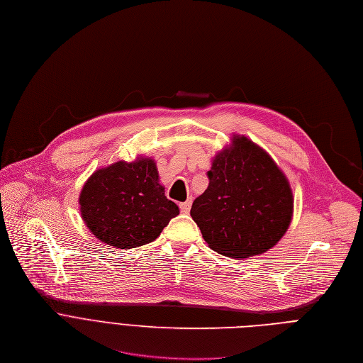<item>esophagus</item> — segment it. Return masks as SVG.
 <instances>
[{
	"instance_id": "esophagus-1",
	"label": "esophagus",
	"mask_w": 363,
	"mask_h": 363,
	"mask_svg": "<svg viewBox=\"0 0 363 363\" xmlns=\"http://www.w3.org/2000/svg\"><path fill=\"white\" fill-rule=\"evenodd\" d=\"M190 207H191V199H187L186 201L180 203V210H182V213H189V211H190Z\"/></svg>"
}]
</instances>
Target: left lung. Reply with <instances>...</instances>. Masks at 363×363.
<instances>
[{"mask_svg": "<svg viewBox=\"0 0 363 363\" xmlns=\"http://www.w3.org/2000/svg\"><path fill=\"white\" fill-rule=\"evenodd\" d=\"M208 186L190 214L214 252L252 257L272 249L287 232L294 194L273 159L245 135L217 153L207 172Z\"/></svg>", "mask_w": 363, "mask_h": 363, "instance_id": "left-lung-1", "label": "left lung"}]
</instances>
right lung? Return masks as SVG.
Instances as JSON below:
<instances>
[{
	"label": "right lung",
	"mask_w": 363,
	"mask_h": 363,
	"mask_svg": "<svg viewBox=\"0 0 363 363\" xmlns=\"http://www.w3.org/2000/svg\"><path fill=\"white\" fill-rule=\"evenodd\" d=\"M79 203L90 232L117 249L156 240L179 214L177 204L164 196L155 160L141 156L96 170L83 186Z\"/></svg>",
	"instance_id": "obj_1"
}]
</instances>
